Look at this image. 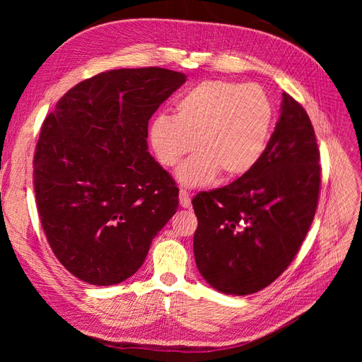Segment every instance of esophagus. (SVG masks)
Wrapping results in <instances>:
<instances>
[{"instance_id":"obj_1","label":"esophagus","mask_w":362,"mask_h":362,"mask_svg":"<svg viewBox=\"0 0 362 362\" xmlns=\"http://www.w3.org/2000/svg\"><path fill=\"white\" fill-rule=\"evenodd\" d=\"M180 202H181V206L184 208H190L192 206V199H190V194L187 190H180Z\"/></svg>"}]
</instances>
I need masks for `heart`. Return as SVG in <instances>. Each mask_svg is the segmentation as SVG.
I'll return each mask as SVG.
<instances>
[{"label": "heart", "instance_id": "b5f03b06", "mask_svg": "<svg viewBox=\"0 0 362 362\" xmlns=\"http://www.w3.org/2000/svg\"><path fill=\"white\" fill-rule=\"evenodd\" d=\"M275 110L255 84L208 80L193 86L175 103V116L157 115L149 140L163 166H177L198 146L199 152L178 169V180L196 187L214 180L249 173L264 156Z\"/></svg>", "mask_w": 362, "mask_h": 362}]
</instances>
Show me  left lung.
<instances>
[{"label":"left lung","instance_id":"left-lung-1","mask_svg":"<svg viewBox=\"0 0 362 362\" xmlns=\"http://www.w3.org/2000/svg\"><path fill=\"white\" fill-rule=\"evenodd\" d=\"M320 152L305 108L282 93L264 156L249 173L193 198L198 270L225 294L257 293L281 276L313 223Z\"/></svg>","mask_w":362,"mask_h":362}]
</instances>
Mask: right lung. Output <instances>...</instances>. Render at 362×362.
<instances>
[{"mask_svg": "<svg viewBox=\"0 0 362 362\" xmlns=\"http://www.w3.org/2000/svg\"><path fill=\"white\" fill-rule=\"evenodd\" d=\"M185 83L163 68L113 69L72 87L42 125L33 180L54 255L92 286L144 264L178 210V187L148 152V122Z\"/></svg>", "mask_w": 362, "mask_h": 362, "instance_id": "add662e5", "label": "right lung"}]
</instances>
